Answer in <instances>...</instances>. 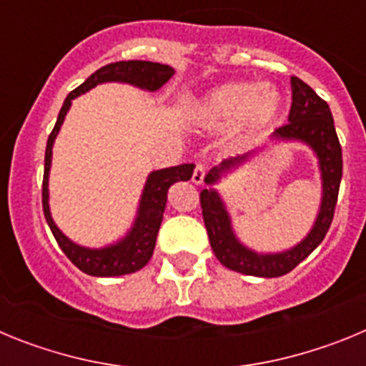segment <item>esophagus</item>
<instances>
[{
    "label": "esophagus",
    "mask_w": 366,
    "mask_h": 366,
    "mask_svg": "<svg viewBox=\"0 0 366 366\" xmlns=\"http://www.w3.org/2000/svg\"><path fill=\"white\" fill-rule=\"evenodd\" d=\"M203 179H205V167L202 163L196 164L194 168V174H192V183L194 185H202Z\"/></svg>",
    "instance_id": "esophagus-1"
}]
</instances>
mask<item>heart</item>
Here are the masks:
<instances>
[{"label":"heart","instance_id":"heart-1","mask_svg":"<svg viewBox=\"0 0 366 366\" xmlns=\"http://www.w3.org/2000/svg\"><path fill=\"white\" fill-rule=\"evenodd\" d=\"M280 112V97L271 87L251 82H232L207 93L198 104V115L209 126H229L238 119V130L253 135L266 130Z\"/></svg>","mask_w":366,"mask_h":366}]
</instances>
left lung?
Returning a JSON list of instances; mask_svg holds the SVG:
<instances>
[{
	"label": "left lung",
	"mask_w": 366,
	"mask_h": 366,
	"mask_svg": "<svg viewBox=\"0 0 366 366\" xmlns=\"http://www.w3.org/2000/svg\"><path fill=\"white\" fill-rule=\"evenodd\" d=\"M287 124L280 126L271 135V141H299L310 147L319 161L322 181V198L315 223L310 229L304 240L293 245L287 251L280 253H257L253 249L245 247L232 231L231 214L223 203L222 196L214 185L225 174L232 172V168L240 167L257 152H249L245 155L231 157L222 161V164L211 168L205 176V183L209 189H203L199 194L202 202L203 222H205L209 242L214 251L216 258L222 262L227 269L238 273L251 274V277H282L297 267L306 257H310L313 249L325 240L332 219H334L335 203H337L339 185L342 176V154L335 134L334 117L328 104L321 97L313 92L306 82L297 76H292V109Z\"/></svg>",
	"instance_id": "left-lung-1"
}]
</instances>
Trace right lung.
<instances>
[{
  "instance_id": "1",
  "label": "right lung",
  "mask_w": 366,
  "mask_h": 366,
  "mask_svg": "<svg viewBox=\"0 0 366 366\" xmlns=\"http://www.w3.org/2000/svg\"><path fill=\"white\" fill-rule=\"evenodd\" d=\"M174 69L170 66L157 62H144V60H124V62L108 64V66L97 69L92 76H87L86 82L80 84L76 89L69 93L64 100V106L58 113L56 124L47 139L45 147V168H44V189H41V205L47 225L51 227L54 240L58 242L66 257L73 262L74 266L92 277H121V274L135 273L148 264L154 254L155 238L159 232L163 212L167 207L168 189L177 181H189L192 177L194 164H177V167L161 168L154 170L144 183L143 194L139 199V209L132 229L126 232L115 244H109L100 249L82 247L74 244L56 227L49 209V170L51 159H53V144L58 132L62 128L67 112L71 108L73 99L82 93L89 92L99 84L121 82L132 84L135 87L147 89V92H157L168 80L172 79Z\"/></svg>"
}]
</instances>
